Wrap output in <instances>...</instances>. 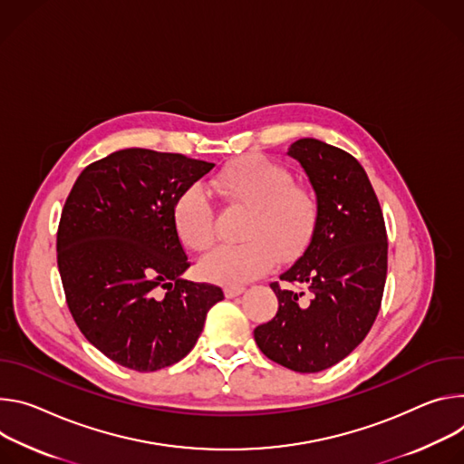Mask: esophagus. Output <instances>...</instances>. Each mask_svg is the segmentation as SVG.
<instances>
[{
  "mask_svg": "<svg viewBox=\"0 0 464 464\" xmlns=\"http://www.w3.org/2000/svg\"><path fill=\"white\" fill-rule=\"evenodd\" d=\"M243 291H245L243 285H228V287H225V296L234 298V296H239Z\"/></svg>",
  "mask_w": 464,
  "mask_h": 464,
  "instance_id": "obj_1",
  "label": "esophagus"
}]
</instances>
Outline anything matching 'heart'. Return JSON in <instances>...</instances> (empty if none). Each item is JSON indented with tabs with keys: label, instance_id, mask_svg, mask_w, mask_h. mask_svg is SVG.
<instances>
[{
	"label": "heart",
	"instance_id": "b5f03b06",
	"mask_svg": "<svg viewBox=\"0 0 464 464\" xmlns=\"http://www.w3.org/2000/svg\"><path fill=\"white\" fill-rule=\"evenodd\" d=\"M214 189L230 202L248 206L239 228V245H221L198 264L204 278L223 285H239L266 275L275 258L289 260L312 239L321 202L293 173L264 157L246 154L221 168L212 179ZM171 223L189 250H206L216 237V210L206 189L188 184L173 200Z\"/></svg>",
	"mask_w": 464,
	"mask_h": 464
}]
</instances>
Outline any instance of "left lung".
<instances>
[{
	"label": "left lung",
	"mask_w": 464,
	"mask_h": 464,
	"mask_svg": "<svg viewBox=\"0 0 464 464\" xmlns=\"http://www.w3.org/2000/svg\"><path fill=\"white\" fill-rule=\"evenodd\" d=\"M321 202L300 258L273 282L276 315L254 330L256 344L295 372H321L371 332L387 278V230L372 184L352 154L315 138L289 147ZM311 291L304 296V289Z\"/></svg>",
	"instance_id": "1"
}]
</instances>
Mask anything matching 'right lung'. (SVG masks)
I'll return each mask as SVG.
<instances>
[{
	"label": "right lung",
	"instance_id": "1",
	"mask_svg": "<svg viewBox=\"0 0 464 464\" xmlns=\"http://www.w3.org/2000/svg\"><path fill=\"white\" fill-rule=\"evenodd\" d=\"M212 168L123 149L86 166L64 202L57 264L70 314L118 365L154 372L180 362L223 300L221 287L180 276L189 262L171 223L175 197Z\"/></svg>",
	"mask_w": 464,
	"mask_h": 464
}]
</instances>
